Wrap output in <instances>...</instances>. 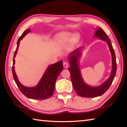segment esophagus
I'll return each instance as SVG.
<instances>
[{"instance_id": "34e87169", "label": "esophagus", "mask_w": 127, "mask_h": 127, "mask_svg": "<svg viewBox=\"0 0 127 127\" xmlns=\"http://www.w3.org/2000/svg\"><path fill=\"white\" fill-rule=\"evenodd\" d=\"M68 66H69V64H68V63H67V62H64V63H63V66H64V68H67L68 67Z\"/></svg>"}]
</instances>
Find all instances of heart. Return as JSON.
<instances>
[{"mask_svg":"<svg viewBox=\"0 0 127 127\" xmlns=\"http://www.w3.org/2000/svg\"><path fill=\"white\" fill-rule=\"evenodd\" d=\"M80 37L79 34L73 33L69 32H62L56 35L55 42L58 45H64L70 41V45L74 46Z\"/></svg>","mask_w":127,"mask_h":127,"instance_id":"1","label":"heart"}]
</instances>
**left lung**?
Listing matches in <instances>:
<instances>
[{"label":"left lung","mask_w":127,"mask_h":127,"mask_svg":"<svg viewBox=\"0 0 127 127\" xmlns=\"http://www.w3.org/2000/svg\"><path fill=\"white\" fill-rule=\"evenodd\" d=\"M94 36L98 37L100 39L106 42L108 45L112 56V70L110 76L102 84L97 87L90 86L83 81L79 70V59L81 56L82 48L77 49L70 53L68 57V61L70 64L68 70L70 73L73 87L78 95L83 97H95L104 94L110 87L117 72L115 54L110 38L100 28H98L96 30Z\"/></svg>","instance_id":"obj_1"}]
</instances>
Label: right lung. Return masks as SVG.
Segmentation results:
<instances>
[{"label": "right lung", "mask_w": 127, "mask_h": 127, "mask_svg": "<svg viewBox=\"0 0 127 127\" xmlns=\"http://www.w3.org/2000/svg\"><path fill=\"white\" fill-rule=\"evenodd\" d=\"M31 31L30 29H28L24 31L22 35L20 36L17 41V48L15 51L13 57L12 66V74L15 82L19 88L21 92L25 96L29 98L34 100H45L50 98L53 95L55 90V84L59 74L63 69V62L60 61L55 64L49 65L44 73L42 77L37 86L32 87H28L22 85L19 82L18 78L14 70L15 59L14 58L18 51L20 41L24 36Z\"/></svg>", "instance_id": "obj_1"}]
</instances>
